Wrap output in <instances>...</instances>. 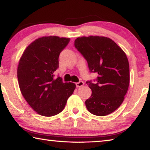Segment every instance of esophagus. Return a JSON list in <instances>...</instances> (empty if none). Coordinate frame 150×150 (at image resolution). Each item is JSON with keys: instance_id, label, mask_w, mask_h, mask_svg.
<instances>
[{"instance_id": "esophagus-1", "label": "esophagus", "mask_w": 150, "mask_h": 150, "mask_svg": "<svg viewBox=\"0 0 150 150\" xmlns=\"http://www.w3.org/2000/svg\"><path fill=\"white\" fill-rule=\"evenodd\" d=\"M83 85H84V83H83L82 81H79V82L76 83V86H77V87H82Z\"/></svg>"}]
</instances>
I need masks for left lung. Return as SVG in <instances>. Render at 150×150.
I'll return each mask as SVG.
<instances>
[{
    "mask_svg": "<svg viewBox=\"0 0 150 150\" xmlns=\"http://www.w3.org/2000/svg\"><path fill=\"white\" fill-rule=\"evenodd\" d=\"M75 46L85 59L91 72L98 74L96 82L87 81L92 91L85 101L88 112L103 116L121 105L130 83V68L125 52L107 37L90 35L75 40Z\"/></svg>",
    "mask_w": 150,
    "mask_h": 150,
    "instance_id": "1",
    "label": "left lung"
}]
</instances>
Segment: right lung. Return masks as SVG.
<instances>
[{
	"label": "right lung",
	"instance_id": "1",
	"mask_svg": "<svg viewBox=\"0 0 150 150\" xmlns=\"http://www.w3.org/2000/svg\"><path fill=\"white\" fill-rule=\"evenodd\" d=\"M70 38L44 36L32 42L20 57L17 77L22 95L40 115L53 116L60 113L76 87L54 78L59 67V56Z\"/></svg>",
	"mask_w": 150,
	"mask_h": 150
}]
</instances>
